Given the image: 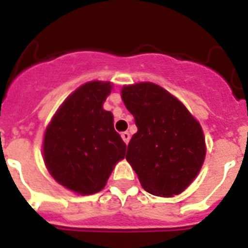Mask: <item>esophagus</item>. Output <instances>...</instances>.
<instances>
[{
    "label": "esophagus",
    "instance_id": "obj_1",
    "mask_svg": "<svg viewBox=\"0 0 248 248\" xmlns=\"http://www.w3.org/2000/svg\"><path fill=\"white\" fill-rule=\"evenodd\" d=\"M122 138H123V141L125 142V143H128V142H129V140H130V134L128 133V132H123Z\"/></svg>",
    "mask_w": 248,
    "mask_h": 248
}]
</instances>
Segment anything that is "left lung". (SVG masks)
<instances>
[{"mask_svg": "<svg viewBox=\"0 0 248 248\" xmlns=\"http://www.w3.org/2000/svg\"><path fill=\"white\" fill-rule=\"evenodd\" d=\"M122 98L137 125L125 158L142 187L156 197L181 194L206 158L199 122L184 103L154 82L124 85Z\"/></svg>", "mask_w": 248, "mask_h": 248, "instance_id": "8db88e82", "label": "left lung"}]
</instances>
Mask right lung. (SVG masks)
Segmentation results:
<instances>
[{
  "label": "right lung",
  "instance_id": "obj_1",
  "mask_svg": "<svg viewBox=\"0 0 248 248\" xmlns=\"http://www.w3.org/2000/svg\"><path fill=\"white\" fill-rule=\"evenodd\" d=\"M110 81H89L66 98L46 126L45 166L55 181L76 194L90 195L106 186L126 145L114 129V115L103 108Z\"/></svg>",
  "mask_w": 248,
  "mask_h": 248
}]
</instances>
